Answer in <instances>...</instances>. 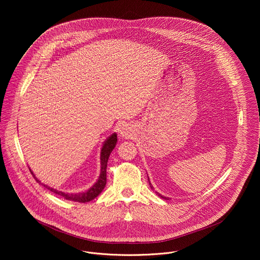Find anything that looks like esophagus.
<instances>
[{
	"label": "esophagus",
	"instance_id": "34e87169",
	"mask_svg": "<svg viewBox=\"0 0 260 260\" xmlns=\"http://www.w3.org/2000/svg\"><path fill=\"white\" fill-rule=\"evenodd\" d=\"M119 132H120L121 136H123V137H128V136H131L132 128L129 127V125L127 124H122L120 125Z\"/></svg>",
	"mask_w": 260,
	"mask_h": 260
}]
</instances>
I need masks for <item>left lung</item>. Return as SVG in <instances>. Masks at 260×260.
I'll use <instances>...</instances> for the list:
<instances>
[{
  "label": "left lung",
  "mask_w": 260,
  "mask_h": 260,
  "mask_svg": "<svg viewBox=\"0 0 260 260\" xmlns=\"http://www.w3.org/2000/svg\"><path fill=\"white\" fill-rule=\"evenodd\" d=\"M149 184H151V183H149ZM151 188H152V186H151ZM152 189H153V188H152ZM158 195H159V196H160L161 198L165 199V200H167V198H166V197H162V196H161L160 194H158ZM168 200H169V199H168Z\"/></svg>",
  "instance_id": "1"
}]
</instances>
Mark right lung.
Masks as SVG:
<instances>
[{
    "instance_id": "obj_1",
    "label": "right lung",
    "mask_w": 260,
    "mask_h": 260,
    "mask_svg": "<svg viewBox=\"0 0 260 260\" xmlns=\"http://www.w3.org/2000/svg\"><path fill=\"white\" fill-rule=\"evenodd\" d=\"M117 143V135L113 134L112 136L108 137V139L104 142L103 147L101 149V154H100V161H101V170H100V175H99V180L96 181V183L92 187H90L86 192L83 193H76V194H68V193H64L61 191H57L53 188H50L46 184H43L37 177L35 176V174L31 172L33 174L34 178L36 179V181L39 182L40 184L44 185L47 189H49L51 192H53L56 195H59L66 200L69 201H74V202H78V203H87L94 198H96L99 194L102 192V190L104 189V187L106 185V168H107V161L109 159V156L111 154L113 149L115 148Z\"/></svg>"
}]
</instances>
